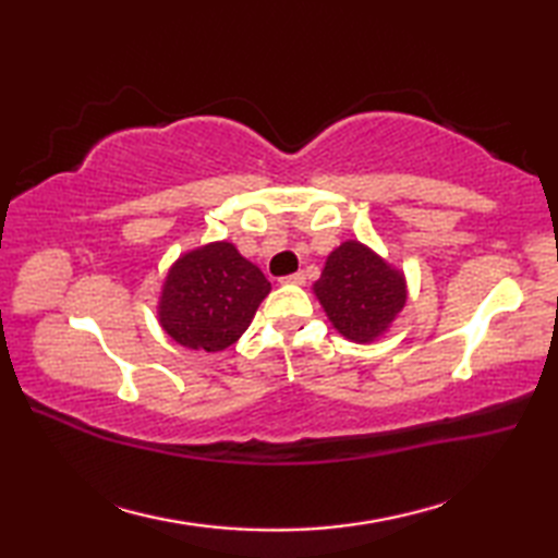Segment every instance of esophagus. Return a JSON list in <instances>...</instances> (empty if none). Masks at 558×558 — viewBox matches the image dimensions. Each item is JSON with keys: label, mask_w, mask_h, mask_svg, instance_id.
<instances>
[{"label": "esophagus", "mask_w": 558, "mask_h": 558, "mask_svg": "<svg viewBox=\"0 0 558 558\" xmlns=\"http://www.w3.org/2000/svg\"><path fill=\"white\" fill-rule=\"evenodd\" d=\"M304 280H306V276H304V270H298V272H292V276H286V278H280V282H282V286H304Z\"/></svg>", "instance_id": "34e87169"}]
</instances>
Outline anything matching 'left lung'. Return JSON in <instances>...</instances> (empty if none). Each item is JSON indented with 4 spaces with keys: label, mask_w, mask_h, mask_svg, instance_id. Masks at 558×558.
<instances>
[{
    "label": "left lung",
    "mask_w": 558,
    "mask_h": 558,
    "mask_svg": "<svg viewBox=\"0 0 558 558\" xmlns=\"http://www.w3.org/2000/svg\"><path fill=\"white\" fill-rule=\"evenodd\" d=\"M314 292L338 333L354 342L381 336L408 300L405 276L354 240L328 256Z\"/></svg>",
    "instance_id": "1"
}]
</instances>
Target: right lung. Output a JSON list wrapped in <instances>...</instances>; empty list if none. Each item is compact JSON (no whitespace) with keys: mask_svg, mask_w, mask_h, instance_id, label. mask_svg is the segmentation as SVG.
<instances>
[{"mask_svg":"<svg viewBox=\"0 0 558 558\" xmlns=\"http://www.w3.org/2000/svg\"><path fill=\"white\" fill-rule=\"evenodd\" d=\"M268 292L264 272L234 244L213 242L170 268L158 316L165 333L180 345L218 352L240 340Z\"/></svg>","mask_w":558,"mask_h":558,"instance_id":"1","label":"right lung"}]
</instances>
